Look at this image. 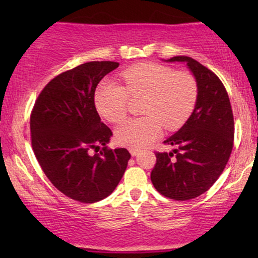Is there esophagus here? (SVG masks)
Segmentation results:
<instances>
[{
    "label": "esophagus",
    "instance_id": "esophagus-1",
    "mask_svg": "<svg viewBox=\"0 0 258 258\" xmlns=\"http://www.w3.org/2000/svg\"><path fill=\"white\" fill-rule=\"evenodd\" d=\"M130 153H131L132 156H137L139 154V149H137V148H130Z\"/></svg>",
    "mask_w": 258,
    "mask_h": 258
}]
</instances>
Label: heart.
<instances>
[{"label": "heart", "mask_w": 258, "mask_h": 258, "mask_svg": "<svg viewBox=\"0 0 258 258\" xmlns=\"http://www.w3.org/2000/svg\"><path fill=\"white\" fill-rule=\"evenodd\" d=\"M120 76L125 86L105 79L94 96L99 114L112 123L126 119L130 96H146L142 106L146 116L126 121L115 132V141L120 146L138 149L158 138L164 127L167 131L177 130L188 120L197 104L199 87L189 73L147 61L127 68Z\"/></svg>", "instance_id": "1"}]
</instances>
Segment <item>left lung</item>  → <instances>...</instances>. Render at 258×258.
I'll return each mask as SVG.
<instances>
[{"instance_id": "1", "label": "left lung", "mask_w": 258, "mask_h": 258, "mask_svg": "<svg viewBox=\"0 0 258 258\" xmlns=\"http://www.w3.org/2000/svg\"><path fill=\"white\" fill-rule=\"evenodd\" d=\"M168 61H185L199 94L188 121L164 142L176 149L155 153L150 178L160 194L185 201L209 190L223 172L234 146V117L226 87L215 73L185 55Z\"/></svg>"}]
</instances>
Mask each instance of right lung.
Instances as JSON below:
<instances>
[{
	"label": "right lung",
	"mask_w": 258,
	"mask_h": 258,
	"mask_svg": "<svg viewBox=\"0 0 258 258\" xmlns=\"http://www.w3.org/2000/svg\"><path fill=\"white\" fill-rule=\"evenodd\" d=\"M117 67L116 61H88L59 74L44 86L31 110V147L38 164L59 191L80 203L110 195L131 158L125 148L105 146L112 132L94 104L97 85Z\"/></svg>",
	"instance_id": "1"
}]
</instances>
